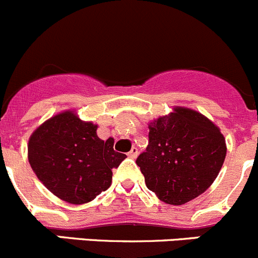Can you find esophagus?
I'll use <instances>...</instances> for the list:
<instances>
[{"mask_svg":"<svg viewBox=\"0 0 258 258\" xmlns=\"http://www.w3.org/2000/svg\"><path fill=\"white\" fill-rule=\"evenodd\" d=\"M128 157L129 158H132V159H135V158L138 157V149L137 148H132V150H130V152L128 153Z\"/></svg>","mask_w":258,"mask_h":258,"instance_id":"34e87169","label":"esophagus"}]
</instances>
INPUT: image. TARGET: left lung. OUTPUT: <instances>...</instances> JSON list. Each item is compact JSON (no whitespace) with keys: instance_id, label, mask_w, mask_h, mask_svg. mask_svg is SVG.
<instances>
[{"instance_id":"1","label":"left lung","mask_w":258,"mask_h":258,"mask_svg":"<svg viewBox=\"0 0 258 258\" xmlns=\"http://www.w3.org/2000/svg\"><path fill=\"white\" fill-rule=\"evenodd\" d=\"M149 144L137 164L148 189L163 202L180 206L211 187L223 165V134L198 111L175 106L150 121Z\"/></svg>"}]
</instances>
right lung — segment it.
Masks as SVG:
<instances>
[{
	"instance_id": "right-lung-1",
	"label": "right lung",
	"mask_w": 258,
	"mask_h": 258,
	"mask_svg": "<svg viewBox=\"0 0 258 258\" xmlns=\"http://www.w3.org/2000/svg\"><path fill=\"white\" fill-rule=\"evenodd\" d=\"M98 125L66 110L42 123L29 139V162L51 193L83 205L108 189L113 168L126 158L114 150V139L96 134Z\"/></svg>"
}]
</instances>
